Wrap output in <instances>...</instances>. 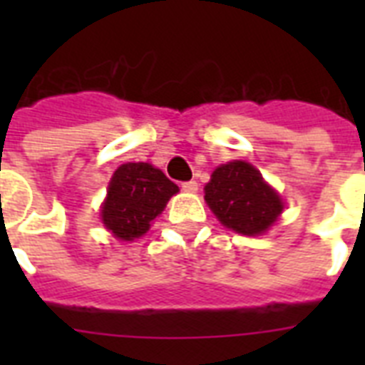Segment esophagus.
I'll use <instances>...</instances> for the list:
<instances>
[{
    "instance_id": "1",
    "label": "esophagus",
    "mask_w": 365,
    "mask_h": 365,
    "mask_svg": "<svg viewBox=\"0 0 365 365\" xmlns=\"http://www.w3.org/2000/svg\"><path fill=\"white\" fill-rule=\"evenodd\" d=\"M182 189H183V191H187V193H197V189H199V183L193 182V180H191V182H183Z\"/></svg>"
}]
</instances>
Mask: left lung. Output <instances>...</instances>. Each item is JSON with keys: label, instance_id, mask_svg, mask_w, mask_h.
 Here are the masks:
<instances>
[{"label": "left lung", "instance_id": "left-lung-1", "mask_svg": "<svg viewBox=\"0 0 365 365\" xmlns=\"http://www.w3.org/2000/svg\"><path fill=\"white\" fill-rule=\"evenodd\" d=\"M210 210L225 227L240 235H259L282 214V200L254 166L233 160L217 166L205 187Z\"/></svg>", "mask_w": 365, "mask_h": 365}]
</instances>
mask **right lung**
Here are the masks:
<instances>
[{"instance_id":"1","label":"right lung","mask_w":365,"mask_h":365,"mask_svg":"<svg viewBox=\"0 0 365 365\" xmlns=\"http://www.w3.org/2000/svg\"><path fill=\"white\" fill-rule=\"evenodd\" d=\"M176 193V183L159 168L148 163H126L111 178L108 199L102 206V222L117 239H138Z\"/></svg>"}]
</instances>
